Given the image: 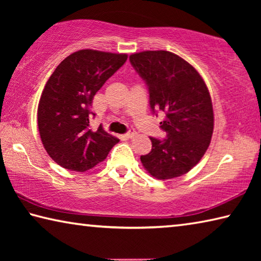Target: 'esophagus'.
<instances>
[{"label": "esophagus", "mask_w": 261, "mask_h": 261, "mask_svg": "<svg viewBox=\"0 0 261 261\" xmlns=\"http://www.w3.org/2000/svg\"><path fill=\"white\" fill-rule=\"evenodd\" d=\"M136 136V131H135V129H130L129 130V132H126L125 134V138H127V139H131V138H134V137Z\"/></svg>", "instance_id": "esophagus-1"}]
</instances>
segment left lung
<instances>
[{
    "label": "left lung",
    "mask_w": 261,
    "mask_h": 261,
    "mask_svg": "<svg viewBox=\"0 0 261 261\" xmlns=\"http://www.w3.org/2000/svg\"><path fill=\"white\" fill-rule=\"evenodd\" d=\"M132 67L146 83L153 114L162 110L166 139L149 137L152 151L140 160L158 179L187 174L210 146L214 127L211 95L204 79L182 57L167 50L130 55Z\"/></svg>",
    "instance_id": "8db88e82"
}]
</instances>
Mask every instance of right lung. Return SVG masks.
I'll list each match as a JSON object with an SVG mask.
<instances>
[{"label": "right lung", "instance_id": "right-lung-1", "mask_svg": "<svg viewBox=\"0 0 261 261\" xmlns=\"http://www.w3.org/2000/svg\"><path fill=\"white\" fill-rule=\"evenodd\" d=\"M126 54L82 49L61 62L46 83L38 106L43 147L57 165L86 171L107 158L118 141L102 126L91 129L93 98L125 63Z\"/></svg>", "mask_w": 261, "mask_h": 261}]
</instances>
